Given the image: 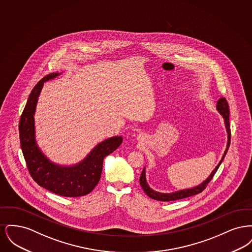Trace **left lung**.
Wrapping results in <instances>:
<instances>
[{
    "label": "left lung",
    "mask_w": 252,
    "mask_h": 252,
    "mask_svg": "<svg viewBox=\"0 0 252 252\" xmlns=\"http://www.w3.org/2000/svg\"><path fill=\"white\" fill-rule=\"evenodd\" d=\"M216 108L217 110L219 111V113L223 116L224 120H225V126H226V128H227V132H228V144H227V149L224 153V155L222 157L221 160L219 161L218 165L216 166V169L212 172V174L209 176V178L207 180L203 181V183L199 184L198 186L196 187H193L191 189H184V190H180L178 192H171V193H162V192H156L154 190H152L147 182H146V179H145V168H144L142 174H141V177H140V184L143 188L144 192L150 197V198H153L155 200H159V201H173V200H178V199H182V198H185V197H189V196H192L194 194H197L199 192H202L204 189L207 187L208 183L212 180V179L214 178L215 174L217 171V169L220 166L221 162L223 161L224 158L226 156L227 152H228V147H229V144H230V128H229V108H228V104L226 100V98L224 97H221L218 102H217V105H216Z\"/></svg>",
    "instance_id": "left-lung-1"
}]
</instances>
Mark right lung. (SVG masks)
<instances>
[{
  "label": "right lung",
  "instance_id": "1",
  "mask_svg": "<svg viewBox=\"0 0 252 252\" xmlns=\"http://www.w3.org/2000/svg\"><path fill=\"white\" fill-rule=\"evenodd\" d=\"M59 74L52 72L44 76L32 90L20 120V143L28 171L39 186L62 196H83L95 188L101 178L105 157L120 146L123 138L115 136L101 142L81 162L73 166H60L50 161L37 147L34 114L44 82Z\"/></svg>",
  "mask_w": 252,
  "mask_h": 252
}]
</instances>
